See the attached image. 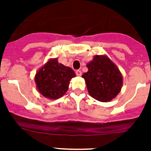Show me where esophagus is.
Segmentation results:
<instances>
[{
    "label": "esophagus",
    "instance_id": "esophagus-1",
    "mask_svg": "<svg viewBox=\"0 0 151 151\" xmlns=\"http://www.w3.org/2000/svg\"><path fill=\"white\" fill-rule=\"evenodd\" d=\"M76 74H77V76H78V77H80V76H81V71L79 70H76Z\"/></svg>",
    "mask_w": 151,
    "mask_h": 151
}]
</instances>
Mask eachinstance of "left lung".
<instances>
[{"instance_id": "obj_1", "label": "left lung", "mask_w": 151, "mask_h": 151, "mask_svg": "<svg viewBox=\"0 0 151 151\" xmlns=\"http://www.w3.org/2000/svg\"><path fill=\"white\" fill-rule=\"evenodd\" d=\"M88 72L82 75L88 93L100 102H110L122 90L123 78L117 65L106 55H96L87 64Z\"/></svg>"}]
</instances>
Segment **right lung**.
I'll list each match as a JSON object with an SVG mask.
<instances>
[{
	"instance_id": "obj_1",
	"label": "right lung",
	"mask_w": 151,
	"mask_h": 151,
	"mask_svg": "<svg viewBox=\"0 0 151 151\" xmlns=\"http://www.w3.org/2000/svg\"><path fill=\"white\" fill-rule=\"evenodd\" d=\"M76 76L69 66L59 63L57 58L49 59L39 69L34 81L38 92L48 99H57L66 94L70 81Z\"/></svg>"
}]
</instances>
